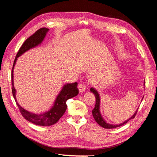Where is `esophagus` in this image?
<instances>
[{"instance_id":"esophagus-1","label":"esophagus","mask_w":157,"mask_h":157,"mask_svg":"<svg viewBox=\"0 0 157 157\" xmlns=\"http://www.w3.org/2000/svg\"><path fill=\"white\" fill-rule=\"evenodd\" d=\"M78 88L80 92H84L85 91V90H86V85L84 84H80L78 85Z\"/></svg>"}]
</instances>
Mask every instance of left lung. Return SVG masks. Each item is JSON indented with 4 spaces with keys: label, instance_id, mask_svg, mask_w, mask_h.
<instances>
[{
    "label": "left lung",
    "instance_id": "1",
    "mask_svg": "<svg viewBox=\"0 0 157 157\" xmlns=\"http://www.w3.org/2000/svg\"><path fill=\"white\" fill-rule=\"evenodd\" d=\"M145 82H144V85H145ZM90 92H92L95 95V97H96V105H95V107L92 110V115H93V117L95 119V121H96L98 124L99 125H100L101 127H103L104 128H107V129L115 128L119 127V126H121L122 125L125 124L127 122H128L130 120L132 119V118H134L135 117L136 113L137 112V110H138V108L137 109V110L134 113V115H133L130 118H128V119L125 121L124 122L121 123V124H109V123H107L106 122V121L103 118L101 114V112H100V96H99V92H98V90L96 89H95L93 87L90 88Z\"/></svg>",
    "mask_w": 157,
    "mask_h": 157
}]
</instances>
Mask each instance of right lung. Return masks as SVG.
<instances>
[{
  "instance_id": "add662e5",
  "label": "right lung",
  "mask_w": 157,
  "mask_h": 157,
  "mask_svg": "<svg viewBox=\"0 0 157 157\" xmlns=\"http://www.w3.org/2000/svg\"><path fill=\"white\" fill-rule=\"evenodd\" d=\"M48 31L49 29L48 28H41V29L36 31L30 37L28 38L24 42V43L22 44L21 48L17 52L15 60H14L12 71V94L22 116L27 121L32 122L33 124L42 126H48L56 124L59 120V118L63 115L66 109H67L66 101L69 99L77 96V94H78L77 82L67 83L64 84L62 88H61V91L59 92L58 96H57L55 101L54 102L53 105H52V107L48 111L40 114H36L29 111H27L26 109H23L22 107L19 105V103L17 101L16 97V90L15 88H14L13 85V68L16 65L17 58L21 56L23 54H24L25 52L40 45L42 41L44 40Z\"/></svg>"
}]
</instances>
